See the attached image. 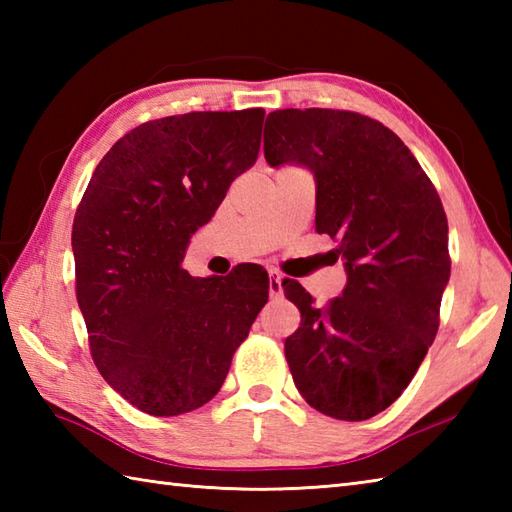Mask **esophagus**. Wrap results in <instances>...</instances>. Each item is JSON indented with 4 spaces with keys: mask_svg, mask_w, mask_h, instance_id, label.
<instances>
[{
    "mask_svg": "<svg viewBox=\"0 0 512 512\" xmlns=\"http://www.w3.org/2000/svg\"><path fill=\"white\" fill-rule=\"evenodd\" d=\"M281 281H284V277H281L279 270H268V292H270V297H273V299L284 295Z\"/></svg>",
    "mask_w": 512,
    "mask_h": 512,
    "instance_id": "34e87169",
    "label": "esophagus"
}]
</instances>
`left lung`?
<instances>
[{"label": "left lung", "mask_w": 512, "mask_h": 512, "mask_svg": "<svg viewBox=\"0 0 512 512\" xmlns=\"http://www.w3.org/2000/svg\"><path fill=\"white\" fill-rule=\"evenodd\" d=\"M268 165L317 178V233L339 242L347 284L323 308L284 281L301 325L284 343L299 394L336 420H367L400 398L438 334L451 275L449 224L416 156L383 123L347 110H277Z\"/></svg>", "instance_id": "8db88e82"}]
</instances>
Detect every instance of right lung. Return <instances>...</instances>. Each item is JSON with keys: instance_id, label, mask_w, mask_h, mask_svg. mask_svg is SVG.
<instances>
[{"instance_id": "right-lung-1", "label": "right lung", "mask_w": 512, "mask_h": 512, "mask_svg": "<svg viewBox=\"0 0 512 512\" xmlns=\"http://www.w3.org/2000/svg\"><path fill=\"white\" fill-rule=\"evenodd\" d=\"M262 107L156 118L107 151L72 224L76 301L90 354L118 394L149 416L206 405L268 301V275L193 279L191 235L253 167Z\"/></svg>"}]
</instances>
